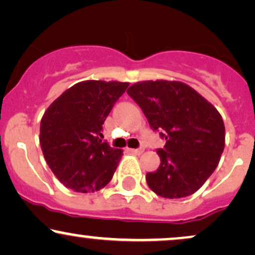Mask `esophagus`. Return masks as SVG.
I'll return each instance as SVG.
<instances>
[{"label": "esophagus", "instance_id": "esophagus-1", "mask_svg": "<svg viewBox=\"0 0 255 255\" xmlns=\"http://www.w3.org/2000/svg\"><path fill=\"white\" fill-rule=\"evenodd\" d=\"M129 151L133 153V154H141L143 152V147H139V148H130Z\"/></svg>", "mask_w": 255, "mask_h": 255}]
</instances>
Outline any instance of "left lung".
I'll return each mask as SVG.
<instances>
[{"instance_id":"1","label":"left lung","mask_w":255,"mask_h":255,"mask_svg":"<svg viewBox=\"0 0 255 255\" xmlns=\"http://www.w3.org/2000/svg\"><path fill=\"white\" fill-rule=\"evenodd\" d=\"M127 94L149 127L166 140L157 149L160 165L146 174L149 189L164 198L195 194L213 174L225 148V124L213 104L180 82L147 81Z\"/></svg>"}]
</instances>
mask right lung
Wrapping results in <instances>:
<instances>
[{
    "instance_id": "1",
    "label": "right lung",
    "mask_w": 255,
    "mask_h": 255,
    "mask_svg": "<svg viewBox=\"0 0 255 255\" xmlns=\"http://www.w3.org/2000/svg\"><path fill=\"white\" fill-rule=\"evenodd\" d=\"M128 83L85 81L67 89L48 107L40 124V146L61 184L95 192L112 180L122 151L102 141L103 124Z\"/></svg>"
}]
</instances>
